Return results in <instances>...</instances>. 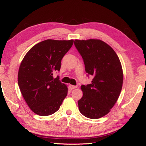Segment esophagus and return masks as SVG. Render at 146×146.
I'll return each instance as SVG.
<instances>
[{
	"label": "esophagus",
	"instance_id": "esophagus-1",
	"mask_svg": "<svg viewBox=\"0 0 146 146\" xmlns=\"http://www.w3.org/2000/svg\"><path fill=\"white\" fill-rule=\"evenodd\" d=\"M77 88L76 86H74V85H71V84L69 85V88L70 90L75 89V88Z\"/></svg>",
	"mask_w": 146,
	"mask_h": 146
}]
</instances>
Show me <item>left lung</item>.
<instances>
[{"mask_svg":"<svg viewBox=\"0 0 146 146\" xmlns=\"http://www.w3.org/2000/svg\"><path fill=\"white\" fill-rule=\"evenodd\" d=\"M74 45L82 57L92 83L82 85L83 96L78 102L85 117L98 119L108 113L118 99L123 84V71L116 53L102 40H75Z\"/></svg>","mask_w":146,"mask_h":146,"instance_id":"1","label":"left lung"}]
</instances>
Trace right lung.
I'll use <instances>...</instances> for the list:
<instances>
[{
    "mask_svg": "<svg viewBox=\"0 0 146 146\" xmlns=\"http://www.w3.org/2000/svg\"><path fill=\"white\" fill-rule=\"evenodd\" d=\"M73 40L48 39L29 50L20 65L18 84L22 95L33 112L46 116L55 113L66 97L68 88L59 78L61 60L73 44Z\"/></svg>",
    "mask_w": 146,
    "mask_h": 146,
    "instance_id": "right-lung-1",
    "label": "right lung"
}]
</instances>
